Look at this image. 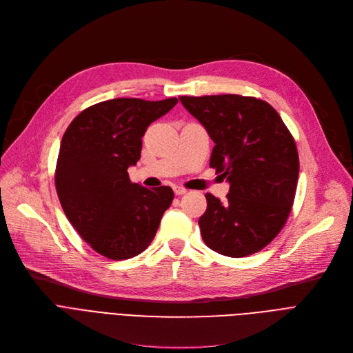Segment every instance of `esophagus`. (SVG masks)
Returning <instances> with one entry per match:
<instances>
[{
	"instance_id": "obj_1",
	"label": "esophagus",
	"mask_w": 353,
	"mask_h": 353,
	"mask_svg": "<svg viewBox=\"0 0 353 353\" xmlns=\"http://www.w3.org/2000/svg\"><path fill=\"white\" fill-rule=\"evenodd\" d=\"M173 190H174V193H176L177 196L184 194V193L188 192V189H184V188H181V186H174V188H173Z\"/></svg>"
}]
</instances>
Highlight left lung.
I'll return each instance as SVG.
<instances>
[{
    "instance_id": "obj_1",
    "label": "left lung",
    "mask_w": 353,
    "mask_h": 353,
    "mask_svg": "<svg viewBox=\"0 0 353 353\" xmlns=\"http://www.w3.org/2000/svg\"><path fill=\"white\" fill-rule=\"evenodd\" d=\"M214 141L210 167L230 183L226 201L208 193L199 226L205 243L229 257L266 248L290 214L299 177L298 148L266 101L239 94L179 97Z\"/></svg>"
}]
</instances>
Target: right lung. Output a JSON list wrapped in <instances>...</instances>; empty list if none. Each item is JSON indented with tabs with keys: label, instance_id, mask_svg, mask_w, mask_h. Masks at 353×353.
Instances as JSON below:
<instances>
[{
	"label": "right lung",
	"instance_id": "1",
	"mask_svg": "<svg viewBox=\"0 0 353 353\" xmlns=\"http://www.w3.org/2000/svg\"><path fill=\"white\" fill-rule=\"evenodd\" d=\"M113 99L90 105L67 127L55 165V189L72 228L111 261L134 257L156 236L174 193L130 181L147 127L177 104Z\"/></svg>",
	"mask_w": 353,
	"mask_h": 353
}]
</instances>
